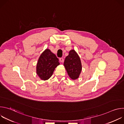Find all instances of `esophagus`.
<instances>
[{"label": "esophagus", "mask_w": 124, "mask_h": 124, "mask_svg": "<svg viewBox=\"0 0 124 124\" xmlns=\"http://www.w3.org/2000/svg\"><path fill=\"white\" fill-rule=\"evenodd\" d=\"M59 60H60V61L61 62H64V58H63V57L60 58L59 59Z\"/></svg>", "instance_id": "1"}]
</instances>
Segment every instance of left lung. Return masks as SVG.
Wrapping results in <instances>:
<instances>
[{
  "mask_svg": "<svg viewBox=\"0 0 124 124\" xmlns=\"http://www.w3.org/2000/svg\"><path fill=\"white\" fill-rule=\"evenodd\" d=\"M64 65L68 75L73 80L78 78L82 70L80 58L75 50H71L65 58Z\"/></svg>",
  "mask_w": 124,
  "mask_h": 124,
  "instance_id": "obj_1",
  "label": "left lung"
}]
</instances>
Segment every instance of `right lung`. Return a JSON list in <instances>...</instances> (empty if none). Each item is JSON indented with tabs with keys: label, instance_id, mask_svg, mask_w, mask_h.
<instances>
[{
	"label": "right lung",
	"instance_id": "1",
	"mask_svg": "<svg viewBox=\"0 0 124 124\" xmlns=\"http://www.w3.org/2000/svg\"><path fill=\"white\" fill-rule=\"evenodd\" d=\"M60 64L56 56L48 49H46L40 55L37 64V74L42 80L48 79L53 74L55 68Z\"/></svg>",
	"mask_w": 124,
	"mask_h": 124
}]
</instances>
